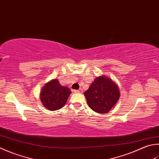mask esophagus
<instances>
[{
	"label": "esophagus",
	"mask_w": 159,
	"mask_h": 159,
	"mask_svg": "<svg viewBox=\"0 0 159 159\" xmlns=\"http://www.w3.org/2000/svg\"><path fill=\"white\" fill-rule=\"evenodd\" d=\"M74 92L75 93H83V89L81 88L79 89H75V90H74Z\"/></svg>",
	"instance_id": "obj_1"
}]
</instances>
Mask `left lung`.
Listing matches in <instances>:
<instances>
[{
  "label": "left lung",
  "instance_id": "obj_1",
  "mask_svg": "<svg viewBox=\"0 0 159 159\" xmlns=\"http://www.w3.org/2000/svg\"><path fill=\"white\" fill-rule=\"evenodd\" d=\"M84 95L92 110L99 114H106L119 101L120 92L112 80L102 75L96 78Z\"/></svg>",
  "mask_w": 159,
  "mask_h": 159
}]
</instances>
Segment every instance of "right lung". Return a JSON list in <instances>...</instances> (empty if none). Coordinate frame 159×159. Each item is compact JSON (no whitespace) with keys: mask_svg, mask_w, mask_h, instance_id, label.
<instances>
[{"mask_svg":"<svg viewBox=\"0 0 159 159\" xmlns=\"http://www.w3.org/2000/svg\"><path fill=\"white\" fill-rule=\"evenodd\" d=\"M71 92L67 87L60 85L58 79L47 83L40 91V101L45 108L55 111L64 106Z\"/></svg>","mask_w":159,"mask_h":159,"instance_id":"add662e5","label":"right lung"}]
</instances>
